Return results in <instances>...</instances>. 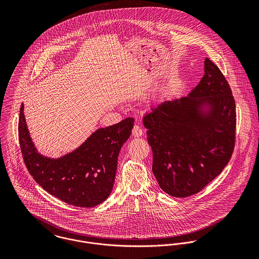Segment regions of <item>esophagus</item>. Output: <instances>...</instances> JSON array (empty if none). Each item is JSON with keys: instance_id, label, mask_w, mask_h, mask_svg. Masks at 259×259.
Here are the masks:
<instances>
[{"instance_id": "1", "label": "esophagus", "mask_w": 259, "mask_h": 259, "mask_svg": "<svg viewBox=\"0 0 259 259\" xmlns=\"http://www.w3.org/2000/svg\"><path fill=\"white\" fill-rule=\"evenodd\" d=\"M143 134H144L143 128L139 124H135V126L133 128V136L135 138H140V137L143 136Z\"/></svg>"}]
</instances>
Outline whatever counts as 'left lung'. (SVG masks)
<instances>
[{
  "instance_id": "1",
  "label": "left lung",
  "mask_w": 259,
  "mask_h": 259,
  "mask_svg": "<svg viewBox=\"0 0 259 259\" xmlns=\"http://www.w3.org/2000/svg\"><path fill=\"white\" fill-rule=\"evenodd\" d=\"M152 172L175 197L200 191L228 163L235 140V102L221 70L204 60V75L186 96L165 101L144 116Z\"/></svg>"
}]
</instances>
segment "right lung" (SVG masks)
<instances>
[{
  "label": "right lung",
  "instance_id": "obj_1",
  "mask_svg": "<svg viewBox=\"0 0 259 259\" xmlns=\"http://www.w3.org/2000/svg\"><path fill=\"white\" fill-rule=\"evenodd\" d=\"M134 122L133 117H127L98 128L73 151L50 157L36 148L22 105L19 141L25 164L33 179L50 194L74 206H96L111 194L118 153L132 134Z\"/></svg>",
  "mask_w": 259,
  "mask_h": 259
}]
</instances>
